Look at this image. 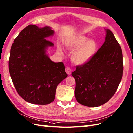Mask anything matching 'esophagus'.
I'll use <instances>...</instances> for the list:
<instances>
[{
	"mask_svg": "<svg viewBox=\"0 0 133 133\" xmlns=\"http://www.w3.org/2000/svg\"><path fill=\"white\" fill-rule=\"evenodd\" d=\"M66 73L68 74V75H71V71H72V70L71 68L69 66H67L66 67Z\"/></svg>",
	"mask_w": 133,
	"mask_h": 133,
	"instance_id": "obj_1",
	"label": "esophagus"
}]
</instances>
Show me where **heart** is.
<instances>
[{
    "label": "heart",
    "instance_id": "obj_1",
    "mask_svg": "<svg viewBox=\"0 0 133 133\" xmlns=\"http://www.w3.org/2000/svg\"><path fill=\"white\" fill-rule=\"evenodd\" d=\"M84 36L78 35L68 40L66 42V47L74 50L71 59L76 64L87 63L96 52L97 44L94 39H89Z\"/></svg>",
    "mask_w": 133,
    "mask_h": 133
}]
</instances>
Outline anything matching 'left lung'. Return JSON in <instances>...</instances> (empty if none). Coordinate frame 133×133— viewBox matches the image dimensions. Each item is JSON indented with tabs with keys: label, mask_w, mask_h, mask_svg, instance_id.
I'll list each match as a JSON object with an SVG mask.
<instances>
[{
	"label": "left lung",
	"mask_w": 133,
	"mask_h": 133,
	"mask_svg": "<svg viewBox=\"0 0 133 133\" xmlns=\"http://www.w3.org/2000/svg\"><path fill=\"white\" fill-rule=\"evenodd\" d=\"M123 69L121 46L112 31L106 29L105 41L101 47L90 60L76 66L72 73L77 101L91 107L106 103L118 87Z\"/></svg>",
	"instance_id": "8db88e82"
}]
</instances>
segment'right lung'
I'll list each match as a JSON object with an SVG mask.
<instances>
[{
  "mask_svg": "<svg viewBox=\"0 0 133 133\" xmlns=\"http://www.w3.org/2000/svg\"><path fill=\"white\" fill-rule=\"evenodd\" d=\"M50 27L29 25L14 39L8 61L9 72L16 91L24 100L47 105L54 100L57 87L67 74L63 62L55 63L46 54L53 43Z\"/></svg>",
  "mask_w": 133,
  "mask_h": 133,
  "instance_id": "add662e5",
  "label": "right lung"
}]
</instances>
